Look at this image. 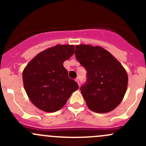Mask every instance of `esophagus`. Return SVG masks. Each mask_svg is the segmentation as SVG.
<instances>
[{"mask_svg":"<svg viewBox=\"0 0 146 146\" xmlns=\"http://www.w3.org/2000/svg\"><path fill=\"white\" fill-rule=\"evenodd\" d=\"M76 81L78 82V85H80V82H79V79H78V78H76Z\"/></svg>","mask_w":146,"mask_h":146,"instance_id":"1","label":"esophagus"}]
</instances>
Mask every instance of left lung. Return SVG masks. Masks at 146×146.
Instances as JSON below:
<instances>
[{"label": "left lung", "instance_id": "left-lung-1", "mask_svg": "<svg viewBox=\"0 0 146 146\" xmlns=\"http://www.w3.org/2000/svg\"><path fill=\"white\" fill-rule=\"evenodd\" d=\"M75 55L87 71V80L80 89L88 108L97 113L112 111L127 89V73L122 65L100 46L77 45Z\"/></svg>", "mask_w": 146, "mask_h": 146}]
</instances>
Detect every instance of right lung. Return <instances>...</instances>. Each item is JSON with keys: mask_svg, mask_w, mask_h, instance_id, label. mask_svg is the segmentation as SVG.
Masks as SVG:
<instances>
[{"mask_svg": "<svg viewBox=\"0 0 146 146\" xmlns=\"http://www.w3.org/2000/svg\"><path fill=\"white\" fill-rule=\"evenodd\" d=\"M73 45H56L36 56L23 73L24 88L37 108L54 112L66 104L78 85L68 77L64 62L74 54Z\"/></svg>", "mask_w": 146, "mask_h": 146, "instance_id": "right-lung-1", "label": "right lung"}]
</instances>
